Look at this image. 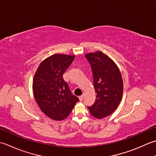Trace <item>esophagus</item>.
<instances>
[{"instance_id": "1", "label": "esophagus", "mask_w": 156, "mask_h": 156, "mask_svg": "<svg viewBox=\"0 0 156 156\" xmlns=\"http://www.w3.org/2000/svg\"><path fill=\"white\" fill-rule=\"evenodd\" d=\"M83 98H84V94H82L81 96H80L79 97V100H80L81 101H82V100H83Z\"/></svg>"}]
</instances>
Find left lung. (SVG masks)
Wrapping results in <instances>:
<instances>
[{
  "label": "left lung",
  "mask_w": 156,
  "mask_h": 156,
  "mask_svg": "<svg viewBox=\"0 0 156 156\" xmlns=\"http://www.w3.org/2000/svg\"><path fill=\"white\" fill-rule=\"evenodd\" d=\"M90 64L96 91V100L87 106L92 116L103 119L112 114L121 101L123 82L120 72L112 60L98 51L85 55Z\"/></svg>",
  "instance_id": "8db88e82"
}]
</instances>
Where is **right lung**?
I'll return each mask as SVG.
<instances>
[{"label":"right lung","mask_w":156,"mask_h":156,"mask_svg":"<svg viewBox=\"0 0 156 156\" xmlns=\"http://www.w3.org/2000/svg\"><path fill=\"white\" fill-rule=\"evenodd\" d=\"M74 58L75 56L56 54L43 60L35 73V99L41 110L53 120L65 119L79 101L62 77Z\"/></svg>","instance_id":"1"}]
</instances>
